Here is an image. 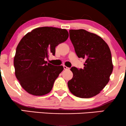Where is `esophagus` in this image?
<instances>
[{"instance_id": "obj_1", "label": "esophagus", "mask_w": 126, "mask_h": 126, "mask_svg": "<svg viewBox=\"0 0 126 126\" xmlns=\"http://www.w3.org/2000/svg\"><path fill=\"white\" fill-rule=\"evenodd\" d=\"M63 68H64V69H65V70H69V68L68 67H67V66H63Z\"/></svg>"}]
</instances>
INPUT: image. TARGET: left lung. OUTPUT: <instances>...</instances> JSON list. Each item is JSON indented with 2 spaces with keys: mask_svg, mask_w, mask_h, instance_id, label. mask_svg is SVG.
I'll use <instances>...</instances> for the list:
<instances>
[{
  "mask_svg": "<svg viewBox=\"0 0 126 126\" xmlns=\"http://www.w3.org/2000/svg\"><path fill=\"white\" fill-rule=\"evenodd\" d=\"M69 35L76 55L85 62L83 69H70L73 76L68 87L78 97H93L109 82L113 69L110 49L101 37L85 30H70Z\"/></svg>",
  "mask_w": 126,
  "mask_h": 126,
  "instance_id": "1",
  "label": "left lung"
}]
</instances>
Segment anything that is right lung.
<instances>
[{
    "label": "right lung",
    "instance_id": "right-lung-1",
    "mask_svg": "<svg viewBox=\"0 0 126 126\" xmlns=\"http://www.w3.org/2000/svg\"><path fill=\"white\" fill-rule=\"evenodd\" d=\"M68 37L65 29L44 27L34 29L21 39L14 64L16 77L29 94L41 96L51 91L63 67L48 63L46 59L50 54L54 56L56 46Z\"/></svg>",
    "mask_w": 126,
    "mask_h": 126
}]
</instances>
